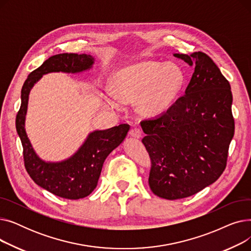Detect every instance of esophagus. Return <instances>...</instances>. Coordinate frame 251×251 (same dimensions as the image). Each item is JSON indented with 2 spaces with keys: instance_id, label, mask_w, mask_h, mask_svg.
<instances>
[{
  "instance_id": "1",
  "label": "esophagus",
  "mask_w": 251,
  "mask_h": 251,
  "mask_svg": "<svg viewBox=\"0 0 251 251\" xmlns=\"http://www.w3.org/2000/svg\"><path fill=\"white\" fill-rule=\"evenodd\" d=\"M130 135L133 136V137H136V138H140L141 135H142V131L140 128H133L132 130L130 131Z\"/></svg>"
}]
</instances>
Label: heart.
Returning <instances> with one entry per match:
<instances>
[{"label":"heart","mask_w":251,"mask_h":251,"mask_svg":"<svg viewBox=\"0 0 251 251\" xmlns=\"http://www.w3.org/2000/svg\"><path fill=\"white\" fill-rule=\"evenodd\" d=\"M184 83V73L174 63L143 61L119 70L112 80L115 95L102 96V100L118 107L120 99L135 101L143 112L159 114L173 103Z\"/></svg>","instance_id":"obj_1"}]
</instances>
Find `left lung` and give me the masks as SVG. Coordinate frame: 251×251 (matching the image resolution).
<instances>
[{
  "label": "left lung",
  "instance_id": "left-lung-1",
  "mask_svg": "<svg viewBox=\"0 0 251 251\" xmlns=\"http://www.w3.org/2000/svg\"><path fill=\"white\" fill-rule=\"evenodd\" d=\"M193 66L185 94L163 114L140 122L151 160L149 184L162 199L191 196L216 182L234 136L229 81L206 54H174Z\"/></svg>",
  "mask_w": 251,
  "mask_h": 251
}]
</instances>
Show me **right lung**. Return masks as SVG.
Instances as JSON below:
<instances>
[{
    "label": "right lung",
    "instance_id": "add662e5",
    "mask_svg": "<svg viewBox=\"0 0 251 251\" xmlns=\"http://www.w3.org/2000/svg\"><path fill=\"white\" fill-rule=\"evenodd\" d=\"M95 59L86 54H59L50 57L41 67L32 71L21 89V105L16 116V130L23 147L24 166L38 186L67 200H79L89 195L98 185L101 168L107 156L120 146L130 129L121 124L89 133L86 140L69 159L50 163L35 153L25 131V116L28 96L44 74L50 72L78 73L90 69Z\"/></svg>",
    "mask_w": 251,
    "mask_h": 251
}]
</instances>
